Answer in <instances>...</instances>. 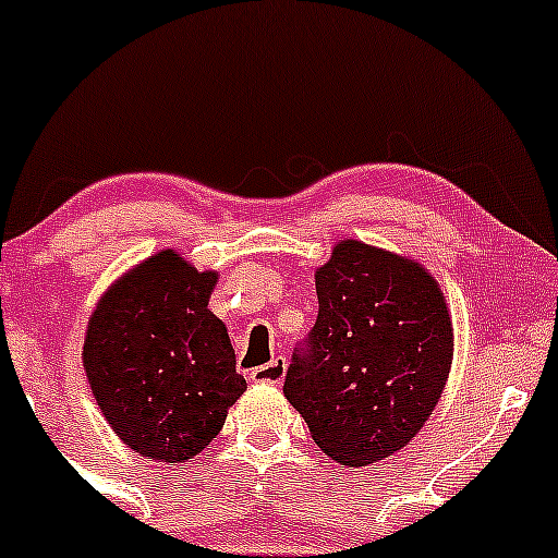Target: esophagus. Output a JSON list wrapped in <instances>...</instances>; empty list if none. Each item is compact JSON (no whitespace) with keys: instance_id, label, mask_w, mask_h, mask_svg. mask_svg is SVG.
I'll list each match as a JSON object with an SVG mask.
<instances>
[{"instance_id":"obj_1","label":"esophagus","mask_w":558,"mask_h":558,"mask_svg":"<svg viewBox=\"0 0 558 558\" xmlns=\"http://www.w3.org/2000/svg\"><path fill=\"white\" fill-rule=\"evenodd\" d=\"M284 373H287V360L277 357V360H271V363L255 367V371L250 373V378L257 384H281Z\"/></svg>"}]
</instances>
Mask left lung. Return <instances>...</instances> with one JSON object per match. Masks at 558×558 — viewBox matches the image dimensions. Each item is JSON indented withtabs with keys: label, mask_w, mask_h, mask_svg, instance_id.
<instances>
[{
	"label": "left lung",
	"mask_w": 558,
	"mask_h": 558,
	"mask_svg": "<svg viewBox=\"0 0 558 558\" xmlns=\"http://www.w3.org/2000/svg\"><path fill=\"white\" fill-rule=\"evenodd\" d=\"M317 279L312 349L287 367L284 398L322 453L365 468L411 444L438 405L453 325L438 279L418 260L343 239Z\"/></svg>",
	"instance_id": "8db88e82"
}]
</instances>
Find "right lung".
I'll return each mask as SVG.
<instances>
[{
    "label": "right lung",
    "instance_id": "right-lung-1",
    "mask_svg": "<svg viewBox=\"0 0 558 558\" xmlns=\"http://www.w3.org/2000/svg\"><path fill=\"white\" fill-rule=\"evenodd\" d=\"M217 271L160 250L107 287L88 317L83 367L112 433L140 457L180 464L220 435L244 395L226 322L209 312Z\"/></svg>",
    "mask_w": 558,
    "mask_h": 558
}]
</instances>
